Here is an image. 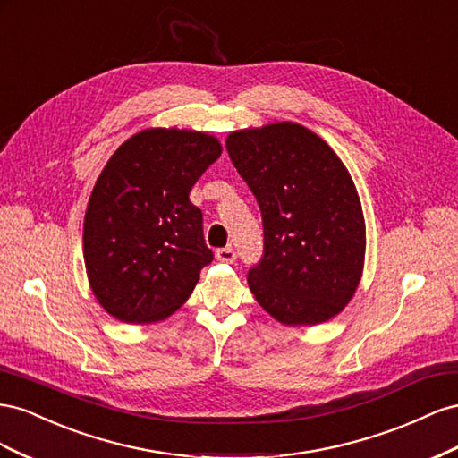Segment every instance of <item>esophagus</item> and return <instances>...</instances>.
Listing matches in <instances>:
<instances>
[{
	"instance_id": "obj_1",
	"label": "esophagus",
	"mask_w": 458,
	"mask_h": 458,
	"mask_svg": "<svg viewBox=\"0 0 458 458\" xmlns=\"http://www.w3.org/2000/svg\"><path fill=\"white\" fill-rule=\"evenodd\" d=\"M215 257L222 260V263H233V260H236V251H233L232 247H220V250H216Z\"/></svg>"
}]
</instances>
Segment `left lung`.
<instances>
[{
	"instance_id": "8db88e82",
	"label": "left lung",
	"mask_w": 458,
	"mask_h": 458,
	"mask_svg": "<svg viewBox=\"0 0 458 458\" xmlns=\"http://www.w3.org/2000/svg\"><path fill=\"white\" fill-rule=\"evenodd\" d=\"M226 149L263 216L265 251L247 272L257 303L285 326L339 315L357 292L367 250L345 165L297 123L238 130Z\"/></svg>"
}]
</instances>
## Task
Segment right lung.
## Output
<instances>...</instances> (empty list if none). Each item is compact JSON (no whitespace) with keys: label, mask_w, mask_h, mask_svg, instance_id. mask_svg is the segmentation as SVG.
Returning <instances> with one entry per match:
<instances>
[{"label":"right lung","mask_w":458,"mask_h":458,"mask_svg":"<svg viewBox=\"0 0 458 458\" xmlns=\"http://www.w3.org/2000/svg\"><path fill=\"white\" fill-rule=\"evenodd\" d=\"M222 153L215 136L149 128L103 168L84 216V263L99 305L128 324L171 317L213 260L203 215L190 201Z\"/></svg>","instance_id":"right-lung-1"}]
</instances>
